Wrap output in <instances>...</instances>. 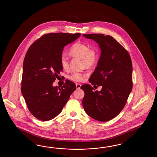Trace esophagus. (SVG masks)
I'll list each match as a JSON object with an SVG mask.
<instances>
[{"label":"esophagus","instance_id":"esophagus-1","mask_svg":"<svg viewBox=\"0 0 157 157\" xmlns=\"http://www.w3.org/2000/svg\"><path fill=\"white\" fill-rule=\"evenodd\" d=\"M81 86V85L80 84V83H76V88H77V89H80Z\"/></svg>","mask_w":157,"mask_h":157}]
</instances>
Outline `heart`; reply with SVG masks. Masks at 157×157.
Masks as SVG:
<instances>
[{
  "label": "heart",
  "mask_w": 157,
  "mask_h": 157,
  "mask_svg": "<svg viewBox=\"0 0 157 157\" xmlns=\"http://www.w3.org/2000/svg\"><path fill=\"white\" fill-rule=\"evenodd\" d=\"M69 54L72 57H80L82 59L84 67L91 68L97 64L99 59V51L97 47H90L88 44L77 42L73 44L69 50ZM60 66L64 70L69 68V59L62 55L60 58ZM86 76V74L74 72L68 76L69 79L76 82H81Z\"/></svg>",
  "instance_id": "b5f03b06"
}]
</instances>
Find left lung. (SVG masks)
<instances>
[{
	"label": "left lung",
	"instance_id": "1",
	"mask_svg": "<svg viewBox=\"0 0 157 157\" xmlns=\"http://www.w3.org/2000/svg\"><path fill=\"white\" fill-rule=\"evenodd\" d=\"M83 36L96 41L101 51L89 82L102 86L100 91H94L88 84L81 86L85 93L83 108L95 120L107 122L123 109L132 91V61L127 50L110 35L91 33Z\"/></svg>",
	"mask_w": 157,
	"mask_h": 157
}]
</instances>
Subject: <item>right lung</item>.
I'll list each match as a JSON object with an SVG mask.
<instances>
[{"label":"right lung","mask_w":157,"mask_h":157,"mask_svg":"<svg viewBox=\"0 0 157 157\" xmlns=\"http://www.w3.org/2000/svg\"><path fill=\"white\" fill-rule=\"evenodd\" d=\"M81 33H46L29 47L25 57L21 93L30 113L39 120L47 121L60 113L71 94L76 89L70 80L61 87L52 84L63 69L60 58L64 47Z\"/></svg>","instance_id":"right-lung-1"}]
</instances>
